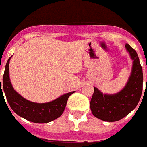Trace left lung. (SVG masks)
<instances>
[{"mask_svg": "<svg viewBox=\"0 0 147 147\" xmlns=\"http://www.w3.org/2000/svg\"><path fill=\"white\" fill-rule=\"evenodd\" d=\"M125 47L133 60L132 71L125 87L114 94H103L94 87L90 107L94 117L104 121H120L129 114L140 101L143 91V69L137 52L129 44Z\"/></svg>", "mask_w": 147, "mask_h": 147, "instance_id": "8db88e82", "label": "left lung"}]
</instances>
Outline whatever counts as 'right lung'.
<instances>
[{"label": "right lung", "mask_w": 147, "mask_h": 147, "mask_svg": "<svg viewBox=\"0 0 147 147\" xmlns=\"http://www.w3.org/2000/svg\"><path fill=\"white\" fill-rule=\"evenodd\" d=\"M10 58H9L6 64L3 76V88L11 109L17 115L33 123H48L59 117L65 108L68 98L75 92L63 94L48 103H35L26 100L18 94L11 85L9 76V62ZM0 92H2L1 85Z\"/></svg>", "instance_id": "right-lung-1"}]
</instances>
